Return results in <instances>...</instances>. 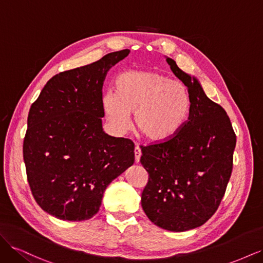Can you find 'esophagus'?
<instances>
[{"label":"esophagus","instance_id":"obj_1","mask_svg":"<svg viewBox=\"0 0 263 263\" xmlns=\"http://www.w3.org/2000/svg\"><path fill=\"white\" fill-rule=\"evenodd\" d=\"M134 153H135V162L138 163V162H139V160H140V156H141V150H140L139 146H136V147H135Z\"/></svg>","mask_w":263,"mask_h":263}]
</instances>
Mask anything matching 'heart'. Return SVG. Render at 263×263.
Here are the masks:
<instances>
[{"label":"heart","instance_id":"obj_1","mask_svg":"<svg viewBox=\"0 0 263 263\" xmlns=\"http://www.w3.org/2000/svg\"><path fill=\"white\" fill-rule=\"evenodd\" d=\"M102 109L116 134L135 126L154 142H163L181 132L191 115V98L184 84L155 70L128 71L116 80V91L102 95Z\"/></svg>","mask_w":263,"mask_h":263}]
</instances>
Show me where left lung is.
I'll use <instances>...</instances> for the list:
<instances>
[{
  "label": "left lung",
  "mask_w": 263,
  "mask_h": 263,
  "mask_svg": "<svg viewBox=\"0 0 263 263\" xmlns=\"http://www.w3.org/2000/svg\"><path fill=\"white\" fill-rule=\"evenodd\" d=\"M165 58L187 87L192 106L177 136L141 146L140 162L149 174L141 206L155 225L185 232L202 226L218 209L232 176L236 135L225 109L206 97L200 81Z\"/></svg>",
  "instance_id": "8db88e82"
}]
</instances>
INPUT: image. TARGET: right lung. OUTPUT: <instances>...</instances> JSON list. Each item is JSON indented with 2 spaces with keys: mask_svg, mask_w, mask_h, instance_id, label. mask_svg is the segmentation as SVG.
Returning a JSON list of instances; mask_svg holds the SVG:
<instances>
[{
  "mask_svg": "<svg viewBox=\"0 0 263 263\" xmlns=\"http://www.w3.org/2000/svg\"><path fill=\"white\" fill-rule=\"evenodd\" d=\"M124 49L60 72L31 104L23 157L37 204L62 220L80 221L100 210L107 185L134 164V142L102 128V87Z\"/></svg>",
  "mask_w": 263,
  "mask_h": 263,
  "instance_id": "1",
  "label": "right lung"
}]
</instances>
